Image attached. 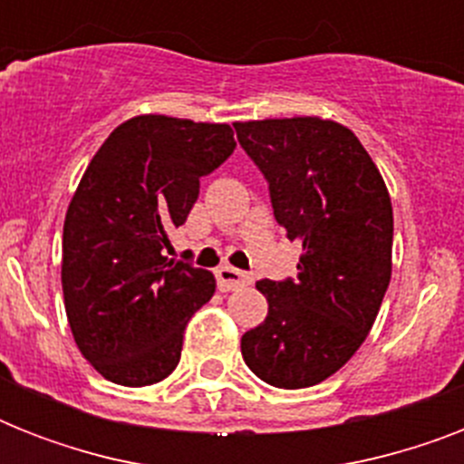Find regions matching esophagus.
<instances>
[{"mask_svg":"<svg viewBox=\"0 0 464 464\" xmlns=\"http://www.w3.org/2000/svg\"><path fill=\"white\" fill-rule=\"evenodd\" d=\"M217 282L221 291H233L250 284V275H246L243 269L231 267V265H224V267L217 269Z\"/></svg>","mask_w":464,"mask_h":464,"instance_id":"esophagus-1","label":"esophagus"}]
</instances>
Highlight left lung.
Instances as JSON below:
<instances>
[{
	"label": "left lung",
	"mask_w": 464,
	"mask_h": 464,
	"mask_svg": "<svg viewBox=\"0 0 464 464\" xmlns=\"http://www.w3.org/2000/svg\"><path fill=\"white\" fill-rule=\"evenodd\" d=\"M269 185L276 224L304 253L296 279H262L265 323L240 352L260 381L310 388L337 373L375 323L392 272V204L356 134L320 118L236 122Z\"/></svg>",
	"instance_id": "1"
}]
</instances>
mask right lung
<instances>
[{
	"label": "right lung",
	"mask_w": 464,
	"mask_h": 464,
	"mask_svg": "<svg viewBox=\"0 0 464 464\" xmlns=\"http://www.w3.org/2000/svg\"><path fill=\"white\" fill-rule=\"evenodd\" d=\"M233 149L228 125L140 115L91 159L64 218L62 291L79 352L108 381L144 388L178 366L185 327L217 279L168 260L170 231Z\"/></svg>",
	"instance_id": "1"
}]
</instances>
